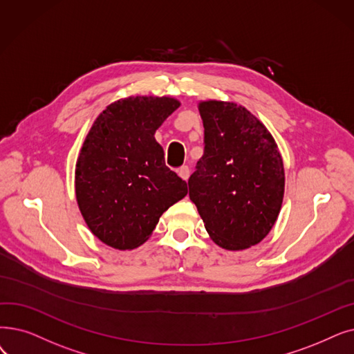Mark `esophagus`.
Returning a JSON list of instances; mask_svg holds the SVG:
<instances>
[{
	"label": "esophagus",
	"mask_w": 354,
	"mask_h": 354,
	"mask_svg": "<svg viewBox=\"0 0 354 354\" xmlns=\"http://www.w3.org/2000/svg\"><path fill=\"white\" fill-rule=\"evenodd\" d=\"M189 167L188 166H182V167H179V171H178V175L183 179V180H187L188 178H189Z\"/></svg>",
	"instance_id": "obj_1"
}]
</instances>
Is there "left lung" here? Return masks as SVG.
Listing matches in <instances>:
<instances>
[{
    "label": "left lung",
    "mask_w": 354,
    "mask_h": 354,
    "mask_svg": "<svg viewBox=\"0 0 354 354\" xmlns=\"http://www.w3.org/2000/svg\"><path fill=\"white\" fill-rule=\"evenodd\" d=\"M198 110L205 147L188 180L189 198L215 244L249 249L269 234L282 208L285 169L278 145L243 105L205 100Z\"/></svg>",
    "instance_id": "8db88e82"
}]
</instances>
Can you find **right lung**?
<instances>
[{
  "label": "right lung",
  "instance_id": "add662e5",
  "mask_svg": "<svg viewBox=\"0 0 354 354\" xmlns=\"http://www.w3.org/2000/svg\"><path fill=\"white\" fill-rule=\"evenodd\" d=\"M179 105L166 95L127 97L92 122L76 159L75 195L91 233L110 248H139L162 214L188 194L155 139Z\"/></svg>",
  "mask_w": 354,
  "mask_h": 354
}]
</instances>
